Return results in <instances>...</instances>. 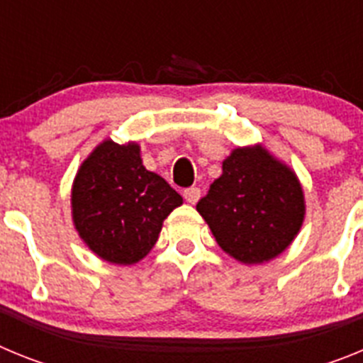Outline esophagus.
Masks as SVG:
<instances>
[{"label":"esophagus","instance_id":"34e87169","mask_svg":"<svg viewBox=\"0 0 363 363\" xmlns=\"http://www.w3.org/2000/svg\"><path fill=\"white\" fill-rule=\"evenodd\" d=\"M200 194H201V192H200V189H198V187H189V189H185V191H184V198L189 201V203H192V205L200 200Z\"/></svg>","mask_w":363,"mask_h":363}]
</instances>
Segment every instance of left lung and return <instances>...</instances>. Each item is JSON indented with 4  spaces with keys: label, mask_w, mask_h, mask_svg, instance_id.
Wrapping results in <instances>:
<instances>
[{
    "label": "left lung",
    "mask_w": 363,
    "mask_h": 363,
    "mask_svg": "<svg viewBox=\"0 0 363 363\" xmlns=\"http://www.w3.org/2000/svg\"><path fill=\"white\" fill-rule=\"evenodd\" d=\"M221 171L196 205L218 245L247 265L277 258L296 238L306 216L294 171L262 145L234 149Z\"/></svg>",
    "instance_id": "8db88e82"
}]
</instances>
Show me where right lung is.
I'll return each mask as SVG.
<instances>
[{
  "label": "right lung",
  "instance_id": "obj_1",
  "mask_svg": "<svg viewBox=\"0 0 363 363\" xmlns=\"http://www.w3.org/2000/svg\"><path fill=\"white\" fill-rule=\"evenodd\" d=\"M72 220L96 256L118 265L145 258L176 207L184 203L162 176L147 171L138 143H99L72 184Z\"/></svg>",
  "mask_w": 363,
  "mask_h": 363
}]
</instances>
